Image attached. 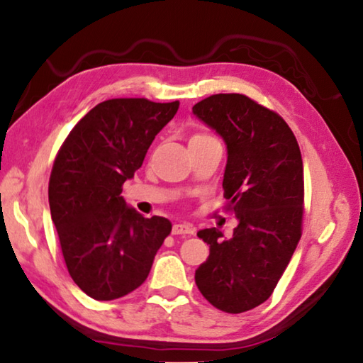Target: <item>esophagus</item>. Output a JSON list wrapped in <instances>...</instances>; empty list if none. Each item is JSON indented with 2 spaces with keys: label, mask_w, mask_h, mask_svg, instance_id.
<instances>
[{
  "label": "esophagus",
  "mask_w": 363,
  "mask_h": 363,
  "mask_svg": "<svg viewBox=\"0 0 363 363\" xmlns=\"http://www.w3.org/2000/svg\"><path fill=\"white\" fill-rule=\"evenodd\" d=\"M194 225L189 223H176L173 225L174 235H186V233H194Z\"/></svg>",
  "instance_id": "34e87169"
}]
</instances>
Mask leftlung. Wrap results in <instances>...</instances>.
I'll return each instance as SVG.
<instances>
[{
    "mask_svg": "<svg viewBox=\"0 0 363 363\" xmlns=\"http://www.w3.org/2000/svg\"><path fill=\"white\" fill-rule=\"evenodd\" d=\"M192 112L224 140V196L238 220L230 238L216 227L196 232L210 256L195 284L214 307L240 314L269 299L298 247L303 158L285 120L247 96L214 94Z\"/></svg>",
    "mask_w": 363,
    "mask_h": 363,
    "instance_id": "1",
    "label": "left lung"
}]
</instances>
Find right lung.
I'll list each match as a JSON object with an SVG mask.
<instances>
[{
    "label": "right lung",
    "mask_w": 363,
    "mask_h": 363,
    "mask_svg": "<svg viewBox=\"0 0 363 363\" xmlns=\"http://www.w3.org/2000/svg\"><path fill=\"white\" fill-rule=\"evenodd\" d=\"M179 102L110 99L91 108L60 147L49 179V208L73 281L97 301L144 284L169 235L167 218H144L121 196Z\"/></svg>",
    "instance_id": "right-lung-1"
}]
</instances>
